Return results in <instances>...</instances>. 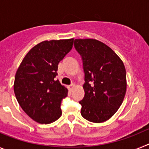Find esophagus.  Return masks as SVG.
<instances>
[{
    "instance_id": "esophagus-1",
    "label": "esophagus",
    "mask_w": 149,
    "mask_h": 149,
    "mask_svg": "<svg viewBox=\"0 0 149 149\" xmlns=\"http://www.w3.org/2000/svg\"><path fill=\"white\" fill-rule=\"evenodd\" d=\"M68 89H69V90L72 91V89H74V84H72V85H70V86H68Z\"/></svg>"
}]
</instances>
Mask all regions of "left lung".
Listing matches in <instances>:
<instances>
[{
	"instance_id": "left-lung-1",
	"label": "left lung",
	"mask_w": 149,
	"mask_h": 149,
	"mask_svg": "<svg viewBox=\"0 0 149 149\" xmlns=\"http://www.w3.org/2000/svg\"><path fill=\"white\" fill-rule=\"evenodd\" d=\"M74 47L81 55L85 73V92L81 113L86 120L101 123L110 119L123 102L126 70L111 48L95 39H77Z\"/></svg>"
}]
</instances>
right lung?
I'll list each match as a JSON object with an SVG mask.
<instances>
[{"label":"right lung","instance_id":"1","mask_svg":"<svg viewBox=\"0 0 149 149\" xmlns=\"http://www.w3.org/2000/svg\"><path fill=\"white\" fill-rule=\"evenodd\" d=\"M73 42L74 39L43 41L29 51L17 69L16 99L25 113L38 123H52L61 116V101L68 89L54 77L59 63L72 50Z\"/></svg>","mask_w":149,"mask_h":149}]
</instances>
